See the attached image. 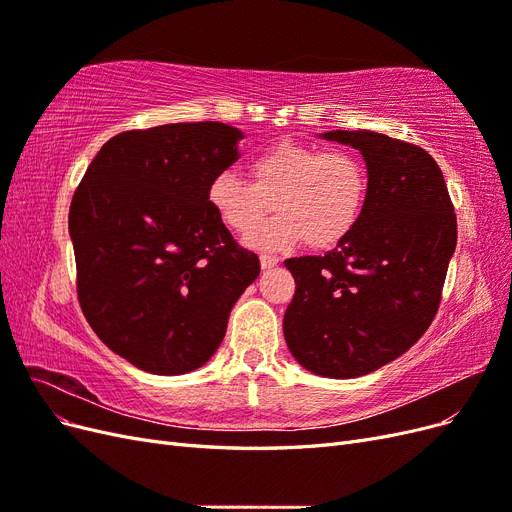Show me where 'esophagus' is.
Returning <instances> with one entry per match:
<instances>
[{"instance_id":"esophagus-1","label":"esophagus","mask_w":512,"mask_h":512,"mask_svg":"<svg viewBox=\"0 0 512 512\" xmlns=\"http://www.w3.org/2000/svg\"><path fill=\"white\" fill-rule=\"evenodd\" d=\"M277 262H280V258H277V256H271V254H262L260 256V267L265 269V271L277 267Z\"/></svg>"}]
</instances>
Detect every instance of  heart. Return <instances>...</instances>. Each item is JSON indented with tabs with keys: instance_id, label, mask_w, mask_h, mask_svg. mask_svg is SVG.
Returning a JSON list of instances; mask_svg holds the SVG:
<instances>
[{
	"instance_id": "b5f03b06",
	"label": "heart",
	"mask_w": 512,
	"mask_h": 512,
	"mask_svg": "<svg viewBox=\"0 0 512 512\" xmlns=\"http://www.w3.org/2000/svg\"><path fill=\"white\" fill-rule=\"evenodd\" d=\"M252 183L232 170L215 173L207 183V205L218 220L250 243L288 247L305 241L312 250H329L359 224L367 198V170L346 151L282 141L250 160Z\"/></svg>"
}]
</instances>
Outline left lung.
Instances as JSON below:
<instances>
[{
  "instance_id": "left-lung-1",
  "label": "left lung",
  "mask_w": 512,
  "mask_h": 512,
  "mask_svg": "<svg viewBox=\"0 0 512 512\" xmlns=\"http://www.w3.org/2000/svg\"><path fill=\"white\" fill-rule=\"evenodd\" d=\"M324 141L361 151L367 198L359 224L324 256L286 260L290 354L312 374L359 378L412 348L436 316L457 218L444 175L421 147L369 130Z\"/></svg>"
}]
</instances>
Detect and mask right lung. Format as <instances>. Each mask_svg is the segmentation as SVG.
Listing matches in <instances>:
<instances>
[{"mask_svg":"<svg viewBox=\"0 0 512 512\" xmlns=\"http://www.w3.org/2000/svg\"><path fill=\"white\" fill-rule=\"evenodd\" d=\"M243 132L218 121L113 136L74 192L68 230L91 329L158 376L205 365L260 262L207 205V183L239 158Z\"/></svg>","mask_w":512,"mask_h":512,"instance_id":"add662e5","label":"right lung"}]
</instances>
